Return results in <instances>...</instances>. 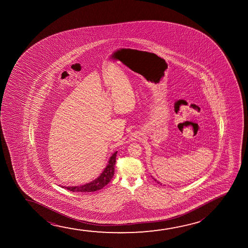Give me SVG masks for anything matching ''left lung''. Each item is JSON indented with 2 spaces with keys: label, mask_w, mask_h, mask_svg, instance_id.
I'll list each match as a JSON object with an SVG mask.
<instances>
[{
  "label": "left lung",
  "mask_w": 248,
  "mask_h": 248,
  "mask_svg": "<svg viewBox=\"0 0 248 248\" xmlns=\"http://www.w3.org/2000/svg\"><path fill=\"white\" fill-rule=\"evenodd\" d=\"M157 183L159 184V182H158V181H157Z\"/></svg>",
  "instance_id": "obj_1"
}]
</instances>
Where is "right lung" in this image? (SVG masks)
Here are the masks:
<instances>
[{"instance_id":"obj_1","label":"right lung","mask_w":248,"mask_h":248,"mask_svg":"<svg viewBox=\"0 0 248 248\" xmlns=\"http://www.w3.org/2000/svg\"><path fill=\"white\" fill-rule=\"evenodd\" d=\"M117 153L118 152H115L112 154V156H110L108 165L97 179L92 180V182H90V183L85 184V185H82V186H63L62 188H65V189L73 191V192H92V191L101 190L110 182V180H112V178L113 177Z\"/></svg>"}]
</instances>
